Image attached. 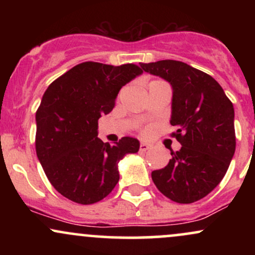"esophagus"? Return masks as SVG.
<instances>
[{"label": "esophagus", "instance_id": "34e87169", "mask_svg": "<svg viewBox=\"0 0 255 255\" xmlns=\"http://www.w3.org/2000/svg\"><path fill=\"white\" fill-rule=\"evenodd\" d=\"M148 148H150V145L146 144V142H141V144H140V151L145 152V151H147Z\"/></svg>", "mask_w": 255, "mask_h": 255}]
</instances>
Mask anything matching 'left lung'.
<instances>
[{
  "instance_id": "8db88e82",
  "label": "left lung",
  "mask_w": 255,
  "mask_h": 255,
  "mask_svg": "<svg viewBox=\"0 0 255 255\" xmlns=\"http://www.w3.org/2000/svg\"><path fill=\"white\" fill-rule=\"evenodd\" d=\"M145 72L172 86L171 133L182 147L168 165L152 171L162 194L178 204H192L211 193L224 177L235 153L234 107L211 75L174 60L140 63Z\"/></svg>"
}]
</instances>
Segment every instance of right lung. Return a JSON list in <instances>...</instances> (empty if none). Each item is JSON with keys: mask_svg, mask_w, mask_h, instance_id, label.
Instances as JSON below:
<instances>
[{"mask_svg": "<svg viewBox=\"0 0 255 255\" xmlns=\"http://www.w3.org/2000/svg\"><path fill=\"white\" fill-rule=\"evenodd\" d=\"M133 63L77 64L49 85L36 113V152L46 177L77 204L101 201L119 182L118 163L139 151L124 136L110 145L97 136L98 120L115 107L121 87L140 75Z\"/></svg>", "mask_w": 255, "mask_h": 255, "instance_id": "right-lung-1", "label": "right lung"}]
</instances>
